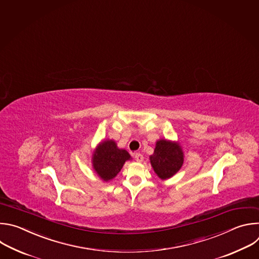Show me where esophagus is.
Returning <instances> with one entry per match:
<instances>
[{"label": "esophagus", "mask_w": 259, "mask_h": 259, "mask_svg": "<svg viewBox=\"0 0 259 259\" xmlns=\"http://www.w3.org/2000/svg\"><path fill=\"white\" fill-rule=\"evenodd\" d=\"M135 159L138 161V162H143L144 160V156L141 154V153H136L135 154Z\"/></svg>", "instance_id": "34e87169"}]
</instances>
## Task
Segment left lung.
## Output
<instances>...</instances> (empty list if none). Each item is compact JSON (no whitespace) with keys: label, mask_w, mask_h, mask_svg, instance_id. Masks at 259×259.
Returning <instances> with one entry per match:
<instances>
[{"label":"left lung","mask_w":259,"mask_h":259,"mask_svg":"<svg viewBox=\"0 0 259 259\" xmlns=\"http://www.w3.org/2000/svg\"><path fill=\"white\" fill-rule=\"evenodd\" d=\"M150 162L155 174L161 180H167L181 169L184 163V152L179 143L162 139L156 142Z\"/></svg>","instance_id":"left-lung-1"}]
</instances>
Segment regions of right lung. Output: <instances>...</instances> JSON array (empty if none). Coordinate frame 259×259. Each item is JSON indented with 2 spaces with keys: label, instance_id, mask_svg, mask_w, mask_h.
I'll return each instance as SVG.
<instances>
[{
  "label": "right lung",
  "instance_id": "right-lung-1",
  "mask_svg": "<svg viewBox=\"0 0 259 259\" xmlns=\"http://www.w3.org/2000/svg\"><path fill=\"white\" fill-rule=\"evenodd\" d=\"M132 159L128 152L119 149L112 140L100 143L93 153L92 163L95 172L104 182L111 181L122 168L126 160Z\"/></svg>",
  "mask_w": 259,
  "mask_h": 259
}]
</instances>
